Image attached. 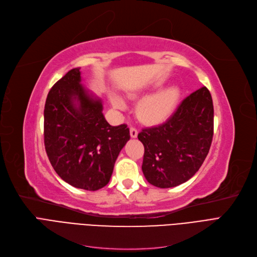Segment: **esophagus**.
Returning <instances> with one entry per match:
<instances>
[{"mask_svg":"<svg viewBox=\"0 0 257 257\" xmlns=\"http://www.w3.org/2000/svg\"><path fill=\"white\" fill-rule=\"evenodd\" d=\"M130 134H131V137L132 138H136L137 137V135H138V131H137V128H135V127H131L130 128Z\"/></svg>","mask_w":257,"mask_h":257,"instance_id":"34e87169","label":"esophagus"}]
</instances>
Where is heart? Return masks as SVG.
<instances>
[{
    "label": "heart",
    "mask_w": 257,
    "mask_h": 257,
    "mask_svg": "<svg viewBox=\"0 0 257 257\" xmlns=\"http://www.w3.org/2000/svg\"><path fill=\"white\" fill-rule=\"evenodd\" d=\"M158 86L162 83H158ZM181 98V90L172 86L165 88L141 101L137 107V116L146 123L157 124L171 116ZM112 103L119 108H124L125 104L117 95L112 96Z\"/></svg>",
    "instance_id": "1"
}]
</instances>
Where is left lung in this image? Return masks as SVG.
<instances>
[{
  "mask_svg": "<svg viewBox=\"0 0 257 257\" xmlns=\"http://www.w3.org/2000/svg\"><path fill=\"white\" fill-rule=\"evenodd\" d=\"M214 135V105L210 92L202 87L184 99L164 124L144 128L143 172L159 188L187 182L208 154Z\"/></svg>",
  "mask_w": 257,
  "mask_h": 257,
  "instance_id": "8db88e82",
  "label": "left lung"
}]
</instances>
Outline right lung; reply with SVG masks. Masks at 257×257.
<instances>
[{
  "mask_svg": "<svg viewBox=\"0 0 257 257\" xmlns=\"http://www.w3.org/2000/svg\"><path fill=\"white\" fill-rule=\"evenodd\" d=\"M74 68L51 88L44 105V147L56 173L73 187L95 191L108 184L130 140L126 124L111 126L101 100L81 84Z\"/></svg>",
  "mask_w": 257,
  "mask_h": 257,
  "instance_id": "obj_1",
  "label": "right lung"
}]
</instances>
